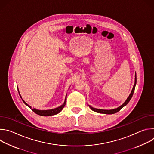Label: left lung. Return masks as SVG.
<instances>
[{
	"label": "left lung",
	"mask_w": 154,
	"mask_h": 154,
	"mask_svg": "<svg viewBox=\"0 0 154 154\" xmlns=\"http://www.w3.org/2000/svg\"><path fill=\"white\" fill-rule=\"evenodd\" d=\"M135 84L134 85L132 90H131V91L129 96L127 97V100L120 106L118 107L117 108H115V109H98V108H93V107H92L91 106H90L89 105H88V106H90V108L92 109L93 111H94L95 112H97V113H103V114H107V115H111V114H114V113H116L118 112L122 108H123L124 106H125L129 102V101L130 100L131 98L132 97V96H133L134 91H135V86H136V84H137V74H136V73H135Z\"/></svg>",
	"instance_id": "1"
}]
</instances>
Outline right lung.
Wrapping results in <instances>:
<instances>
[{
    "label": "right lung",
    "mask_w": 154,
    "mask_h": 154,
    "mask_svg": "<svg viewBox=\"0 0 154 154\" xmlns=\"http://www.w3.org/2000/svg\"><path fill=\"white\" fill-rule=\"evenodd\" d=\"M18 90V89H17ZM18 92H19V96L20 97V98L22 99V97L19 93V90H18ZM22 100H23V102L27 105L30 108L32 109V110L36 114L38 115H40V116H52V115H57L58 113H59L62 109L63 108H64V106H65L66 105V98H65V100H64V102L63 103V105H60V106L57 107V108H54V109H47V110H40V109H36V108H32V107L28 105L23 99H22Z\"/></svg>",
    "instance_id": "obj_1"
}]
</instances>
